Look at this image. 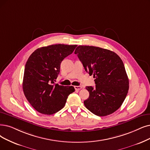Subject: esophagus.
I'll list each match as a JSON object with an SVG mask.
<instances>
[{
	"instance_id": "1",
	"label": "esophagus",
	"mask_w": 150,
	"mask_h": 150,
	"mask_svg": "<svg viewBox=\"0 0 150 150\" xmlns=\"http://www.w3.org/2000/svg\"><path fill=\"white\" fill-rule=\"evenodd\" d=\"M82 87L81 86H74V88L75 90H76V91H79V90H81Z\"/></svg>"
}]
</instances>
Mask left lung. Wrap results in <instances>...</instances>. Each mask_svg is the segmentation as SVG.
<instances>
[{
    "label": "left lung",
    "instance_id": "obj_1",
    "mask_svg": "<svg viewBox=\"0 0 150 150\" xmlns=\"http://www.w3.org/2000/svg\"><path fill=\"white\" fill-rule=\"evenodd\" d=\"M86 72L93 75L95 87H86L89 97L83 101L94 115L105 116L122 105L129 91L124 63L116 53L102 48L79 45L74 52Z\"/></svg>",
    "mask_w": 150,
    "mask_h": 150
}]
</instances>
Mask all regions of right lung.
<instances>
[{"instance_id": "1", "label": "right lung", "mask_w": 150, "mask_h": 150, "mask_svg": "<svg viewBox=\"0 0 150 150\" xmlns=\"http://www.w3.org/2000/svg\"><path fill=\"white\" fill-rule=\"evenodd\" d=\"M76 45L55 44L42 47L30 55L24 72L23 89L29 103L39 112L53 115L64 106L73 86L55 83L63 59L71 54Z\"/></svg>"}]
</instances>
